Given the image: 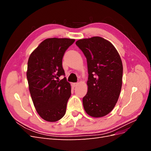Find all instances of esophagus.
Segmentation results:
<instances>
[{
    "instance_id": "1",
    "label": "esophagus",
    "mask_w": 151,
    "mask_h": 151,
    "mask_svg": "<svg viewBox=\"0 0 151 151\" xmlns=\"http://www.w3.org/2000/svg\"><path fill=\"white\" fill-rule=\"evenodd\" d=\"M73 85H74V86H76L77 85V83H75L73 84Z\"/></svg>"
}]
</instances>
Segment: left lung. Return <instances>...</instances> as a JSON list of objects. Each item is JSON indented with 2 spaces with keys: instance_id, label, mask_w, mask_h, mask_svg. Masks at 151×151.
<instances>
[{
  "instance_id": "8db88e82",
  "label": "left lung",
  "mask_w": 151,
  "mask_h": 151,
  "mask_svg": "<svg viewBox=\"0 0 151 151\" xmlns=\"http://www.w3.org/2000/svg\"><path fill=\"white\" fill-rule=\"evenodd\" d=\"M87 60L88 89L83 99L86 112L102 117L112 111L119 98L122 85L123 65L119 53L106 40L99 36L76 43Z\"/></svg>"
}]
</instances>
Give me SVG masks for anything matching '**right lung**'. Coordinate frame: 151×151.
Instances as JSON below:
<instances>
[{"label":"right lung","instance_id":"right-lung-1","mask_svg":"<svg viewBox=\"0 0 151 151\" xmlns=\"http://www.w3.org/2000/svg\"><path fill=\"white\" fill-rule=\"evenodd\" d=\"M74 39L48 38L41 43L28 59L27 79L34 106L47 122H57L65 115L71 87L64 78L62 59Z\"/></svg>","mask_w":151,"mask_h":151}]
</instances>
